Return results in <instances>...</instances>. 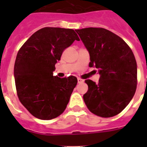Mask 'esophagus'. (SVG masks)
<instances>
[{"mask_svg": "<svg viewBox=\"0 0 147 147\" xmlns=\"http://www.w3.org/2000/svg\"><path fill=\"white\" fill-rule=\"evenodd\" d=\"M77 81H78V83H79V84H80V83L84 82V80H83L82 79H81V78H78Z\"/></svg>", "mask_w": 147, "mask_h": 147, "instance_id": "obj_1", "label": "esophagus"}]
</instances>
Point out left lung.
<instances>
[{
  "label": "left lung",
  "instance_id": "8db88e82",
  "mask_svg": "<svg viewBox=\"0 0 147 147\" xmlns=\"http://www.w3.org/2000/svg\"><path fill=\"white\" fill-rule=\"evenodd\" d=\"M90 54L89 67L98 69V82L85 80L83 96L88 110L103 118L113 117L127 107L137 88V63L123 39L103 28L76 30Z\"/></svg>",
  "mask_w": 147,
  "mask_h": 147
}]
</instances>
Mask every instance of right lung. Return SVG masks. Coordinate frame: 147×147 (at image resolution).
Masks as SVG:
<instances>
[{
    "label": "right lung",
    "mask_w": 147,
    "mask_h": 147,
    "mask_svg": "<svg viewBox=\"0 0 147 147\" xmlns=\"http://www.w3.org/2000/svg\"><path fill=\"white\" fill-rule=\"evenodd\" d=\"M80 38L74 30L45 27L27 40L18 51L14 75L22 105L37 119L51 120L64 112L77 79L53 75L63 51Z\"/></svg>",
    "instance_id": "add662e5"
}]
</instances>
